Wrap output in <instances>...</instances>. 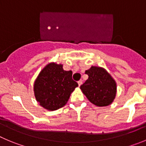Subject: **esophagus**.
<instances>
[{"label":"esophagus","instance_id":"obj_1","mask_svg":"<svg viewBox=\"0 0 146 146\" xmlns=\"http://www.w3.org/2000/svg\"><path fill=\"white\" fill-rule=\"evenodd\" d=\"M78 86H81V84H83V81H82V80H80V81H78Z\"/></svg>","mask_w":146,"mask_h":146}]
</instances>
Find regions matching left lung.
<instances>
[{"label": "left lung", "mask_w": 146, "mask_h": 146, "mask_svg": "<svg viewBox=\"0 0 146 146\" xmlns=\"http://www.w3.org/2000/svg\"><path fill=\"white\" fill-rule=\"evenodd\" d=\"M85 73L88 78L80 88L87 99L98 107L110 105L116 96L117 85L114 80L99 67L92 66Z\"/></svg>", "instance_id": "1"}]
</instances>
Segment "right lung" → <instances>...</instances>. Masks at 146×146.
Here are the masks:
<instances>
[{"label":"right lung","instance_id":"1","mask_svg":"<svg viewBox=\"0 0 146 146\" xmlns=\"http://www.w3.org/2000/svg\"><path fill=\"white\" fill-rule=\"evenodd\" d=\"M72 74L71 70H64L61 64H48L40 72L34 86L39 104L52 111L65 106L70 94L78 86L72 78Z\"/></svg>","mask_w":146,"mask_h":146}]
</instances>
